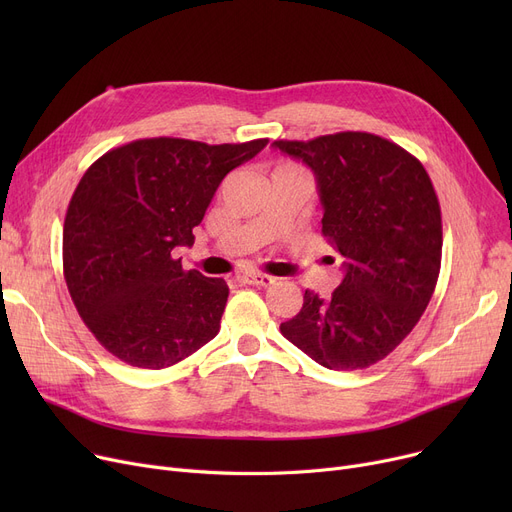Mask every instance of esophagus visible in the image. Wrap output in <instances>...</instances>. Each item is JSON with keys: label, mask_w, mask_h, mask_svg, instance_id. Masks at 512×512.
I'll return each instance as SVG.
<instances>
[{"label": "esophagus", "mask_w": 512, "mask_h": 512, "mask_svg": "<svg viewBox=\"0 0 512 512\" xmlns=\"http://www.w3.org/2000/svg\"><path fill=\"white\" fill-rule=\"evenodd\" d=\"M240 278L245 280L247 284H253V286H272V284L276 282V278H272V276H265V274H255V272H251V274H242Z\"/></svg>", "instance_id": "1"}]
</instances>
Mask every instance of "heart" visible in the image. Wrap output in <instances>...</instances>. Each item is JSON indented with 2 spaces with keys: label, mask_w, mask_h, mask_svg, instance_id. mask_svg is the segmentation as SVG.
Listing matches in <instances>:
<instances>
[{
  "label": "heart",
  "mask_w": 512,
  "mask_h": 512,
  "mask_svg": "<svg viewBox=\"0 0 512 512\" xmlns=\"http://www.w3.org/2000/svg\"><path fill=\"white\" fill-rule=\"evenodd\" d=\"M282 168H292V166H282Z\"/></svg>",
  "instance_id": "heart-1"
}]
</instances>
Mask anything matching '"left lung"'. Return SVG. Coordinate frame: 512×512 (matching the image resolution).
<instances>
[{"label": "left lung", "instance_id": "left-lung-1", "mask_svg": "<svg viewBox=\"0 0 512 512\" xmlns=\"http://www.w3.org/2000/svg\"><path fill=\"white\" fill-rule=\"evenodd\" d=\"M272 147L311 168L321 232L342 255L330 299L305 290L280 326L286 340L328 369H363L407 338L432 299L442 259V218L425 168L369 132H338Z\"/></svg>", "mask_w": 512, "mask_h": 512}]
</instances>
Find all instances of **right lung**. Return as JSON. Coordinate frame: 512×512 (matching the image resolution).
Masks as SVG:
<instances>
[{
    "mask_svg": "<svg viewBox=\"0 0 512 512\" xmlns=\"http://www.w3.org/2000/svg\"><path fill=\"white\" fill-rule=\"evenodd\" d=\"M265 145L143 139L105 153L80 178L64 222V276L112 355L164 369L218 336L226 282L184 272L174 249L193 247L224 176Z\"/></svg>",
    "mask_w": 512,
    "mask_h": 512,
    "instance_id": "1",
    "label": "right lung"
}]
</instances>
